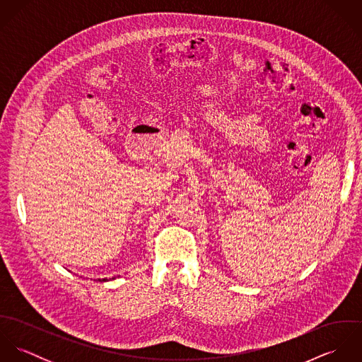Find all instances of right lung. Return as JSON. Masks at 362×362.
Instances as JSON below:
<instances>
[{
    "label": "right lung",
    "instance_id": "right-lung-1",
    "mask_svg": "<svg viewBox=\"0 0 362 362\" xmlns=\"http://www.w3.org/2000/svg\"><path fill=\"white\" fill-rule=\"evenodd\" d=\"M114 279V277H112ZM99 281H107V279H99Z\"/></svg>",
    "mask_w": 362,
    "mask_h": 362
}]
</instances>
